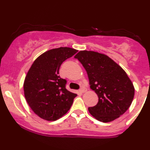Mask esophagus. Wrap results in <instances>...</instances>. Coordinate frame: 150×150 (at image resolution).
<instances>
[{
    "label": "esophagus",
    "mask_w": 150,
    "mask_h": 150,
    "mask_svg": "<svg viewBox=\"0 0 150 150\" xmlns=\"http://www.w3.org/2000/svg\"><path fill=\"white\" fill-rule=\"evenodd\" d=\"M86 91H87V88H86V87H82V88L80 89V93H84V92H85Z\"/></svg>",
    "instance_id": "1"
}]
</instances>
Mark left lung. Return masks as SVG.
<instances>
[{"label": "left lung", "mask_w": 150, "mask_h": 150, "mask_svg": "<svg viewBox=\"0 0 150 150\" xmlns=\"http://www.w3.org/2000/svg\"><path fill=\"white\" fill-rule=\"evenodd\" d=\"M87 71L90 88L99 97L97 105L89 107V113L104 123L123 115L135 94L131 80L123 68L104 54L81 51L75 56Z\"/></svg>", "instance_id": "8db88e82"}]
</instances>
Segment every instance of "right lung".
I'll return each instance as SVG.
<instances>
[{
    "label": "right lung",
    "mask_w": 150,
    "mask_h": 150,
    "mask_svg": "<svg viewBox=\"0 0 150 150\" xmlns=\"http://www.w3.org/2000/svg\"><path fill=\"white\" fill-rule=\"evenodd\" d=\"M77 50L60 47L46 51L34 61L24 82V93L29 106L37 116L56 120L68 111L77 97L65 88L67 81L59 75L63 61Z\"/></svg>",
    "instance_id": "1"
}]
</instances>
